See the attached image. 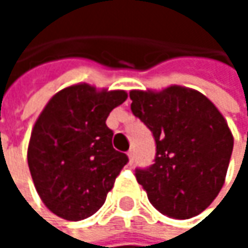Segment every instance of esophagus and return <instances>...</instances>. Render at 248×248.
Segmentation results:
<instances>
[{"label": "esophagus", "instance_id": "1", "mask_svg": "<svg viewBox=\"0 0 248 248\" xmlns=\"http://www.w3.org/2000/svg\"><path fill=\"white\" fill-rule=\"evenodd\" d=\"M127 158H129V164L132 165V164H133V159H135V156H133V151H132V149L127 152Z\"/></svg>", "mask_w": 248, "mask_h": 248}]
</instances>
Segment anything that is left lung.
Listing matches in <instances>:
<instances>
[{"mask_svg":"<svg viewBox=\"0 0 248 248\" xmlns=\"http://www.w3.org/2000/svg\"><path fill=\"white\" fill-rule=\"evenodd\" d=\"M130 109L156 142L155 164L136 179L164 216L185 220L202 213L221 191L234 138L217 106L198 90L168 86L130 90Z\"/></svg>","mask_w":248,"mask_h":248,"instance_id":"obj_1","label":"left lung"}]
</instances>
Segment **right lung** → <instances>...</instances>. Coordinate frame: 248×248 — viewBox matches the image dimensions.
I'll return each instance as SVG.
<instances>
[{"label":"right lung","instance_id":"obj_1","mask_svg":"<svg viewBox=\"0 0 248 248\" xmlns=\"http://www.w3.org/2000/svg\"><path fill=\"white\" fill-rule=\"evenodd\" d=\"M124 90L77 83L57 92L32 126L27 159L34 186L57 217L80 221L106 201L127 156L112 146L109 113Z\"/></svg>","mask_w":248,"mask_h":248}]
</instances>
